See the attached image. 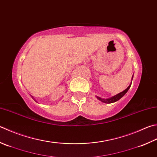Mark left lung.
I'll return each instance as SVG.
<instances>
[{"label": "left lung", "instance_id": "left-lung-1", "mask_svg": "<svg viewBox=\"0 0 157 157\" xmlns=\"http://www.w3.org/2000/svg\"><path fill=\"white\" fill-rule=\"evenodd\" d=\"M131 84L129 86H128V87H127L124 91H122V92H120V94H117V95H115V96H113V97L110 98H108V99H102V98H101L98 97V96H97V98L99 100H100V101H102V102H105V103H112V102H115L117 101L118 100H120L122 96H124V94L127 92V91H128L130 87H131Z\"/></svg>", "mask_w": 157, "mask_h": 157}]
</instances>
